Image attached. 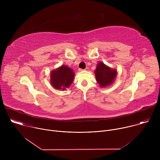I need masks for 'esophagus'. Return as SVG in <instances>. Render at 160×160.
Segmentation results:
<instances>
[{
  "mask_svg": "<svg viewBox=\"0 0 160 160\" xmlns=\"http://www.w3.org/2000/svg\"><path fill=\"white\" fill-rule=\"evenodd\" d=\"M83 70H84L83 69H81V68H80V69H79V71H80V72H82V71H83Z\"/></svg>",
  "mask_w": 160,
  "mask_h": 160,
  "instance_id": "obj_1",
  "label": "esophagus"
}]
</instances>
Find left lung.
Here are the masks:
<instances>
[{
	"mask_svg": "<svg viewBox=\"0 0 160 160\" xmlns=\"http://www.w3.org/2000/svg\"><path fill=\"white\" fill-rule=\"evenodd\" d=\"M117 70H112L103 62H99L95 71L96 80L101 87L109 85L117 76Z\"/></svg>",
	"mask_w": 160,
	"mask_h": 160,
	"instance_id": "8db88e82",
	"label": "left lung"
}]
</instances>
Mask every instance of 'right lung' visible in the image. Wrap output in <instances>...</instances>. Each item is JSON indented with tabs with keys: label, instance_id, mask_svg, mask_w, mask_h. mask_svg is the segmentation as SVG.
Here are the masks:
<instances>
[{
	"label": "right lung",
	"instance_id": "right-lung-1",
	"mask_svg": "<svg viewBox=\"0 0 160 160\" xmlns=\"http://www.w3.org/2000/svg\"><path fill=\"white\" fill-rule=\"evenodd\" d=\"M74 75L73 71L71 68L66 66H62L58 70L51 72V83L56 89L65 90L73 82Z\"/></svg>",
	"mask_w": 160,
	"mask_h": 160
}]
</instances>
